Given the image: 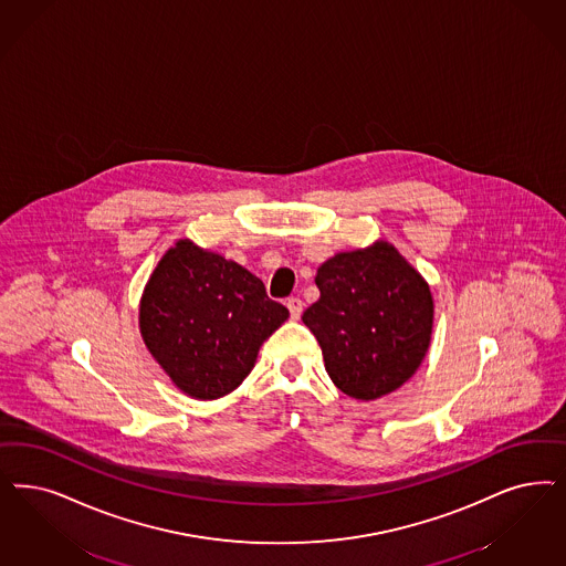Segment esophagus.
<instances>
[{"label": "esophagus", "instance_id": "esophagus-1", "mask_svg": "<svg viewBox=\"0 0 566 566\" xmlns=\"http://www.w3.org/2000/svg\"><path fill=\"white\" fill-rule=\"evenodd\" d=\"M286 307H289V312H291V317L298 319L301 313H303V301H301L298 296H291V298L286 301Z\"/></svg>", "mask_w": 566, "mask_h": 566}]
</instances>
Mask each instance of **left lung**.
Listing matches in <instances>:
<instances>
[{
  "mask_svg": "<svg viewBox=\"0 0 566 566\" xmlns=\"http://www.w3.org/2000/svg\"><path fill=\"white\" fill-rule=\"evenodd\" d=\"M303 313L332 382L355 399L399 389L422 364L432 332L429 284L389 242L338 253L315 275Z\"/></svg>",
  "mask_w": 566,
  "mask_h": 566,
  "instance_id": "1",
  "label": "left lung"
}]
</instances>
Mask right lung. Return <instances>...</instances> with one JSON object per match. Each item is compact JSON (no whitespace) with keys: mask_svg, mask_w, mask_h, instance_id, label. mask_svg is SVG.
Returning a JSON list of instances; mask_svg holds the SVG:
<instances>
[{"mask_svg":"<svg viewBox=\"0 0 566 566\" xmlns=\"http://www.w3.org/2000/svg\"><path fill=\"white\" fill-rule=\"evenodd\" d=\"M286 317L256 275L188 240L158 261L139 305L148 352L196 399L232 392Z\"/></svg>","mask_w":566,"mask_h":566,"instance_id":"1","label":"right lung"}]
</instances>
